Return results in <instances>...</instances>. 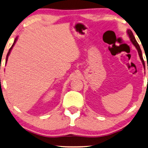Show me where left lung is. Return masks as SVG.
<instances>
[{"label":"left lung","mask_w":148,"mask_h":148,"mask_svg":"<svg viewBox=\"0 0 148 148\" xmlns=\"http://www.w3.org/2000/svg\"><path fill=\"white\" fill-rule=\"evenodd\" d=\"M127 34H128L129 38H130L131 42H132V44H133L135 46V48H136V49L137 50V51H138V54H139V57H140V59L141 61H142V63L143 64V66L145 65V62H144V60H143V56H142V53H141V50L140 47H139V45L137 43V42L136 41V40H135V36H133V32H131V30L130 29H128L127 30Z\"/></svg>","instance_id":"left-lung-1"}]
</instances>
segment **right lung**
I'll return each instance as SVG.
<instances>
[{
  "label": "right lung",
  "instance_id": "right-lung-1",
  "mask_svg": "<svg viewBox=\"0 0 148 148\" xmlns=\"http://www.w3.org/2000/svg\"><path fill=\"white\" fill-rule=\"evenodd\" d=\"M17 37L15 38V40H14V42H13V45H12V46L11 48H10V49H9V52H8V53H7V58H6V63H7V60H8V57H9V54H10V52H11V50H12V48H13V47L14 46V45H15V42H17Z\"/></svg>",
  "mask_w": 148,
  "mask_h": 148
}]
</instances>
